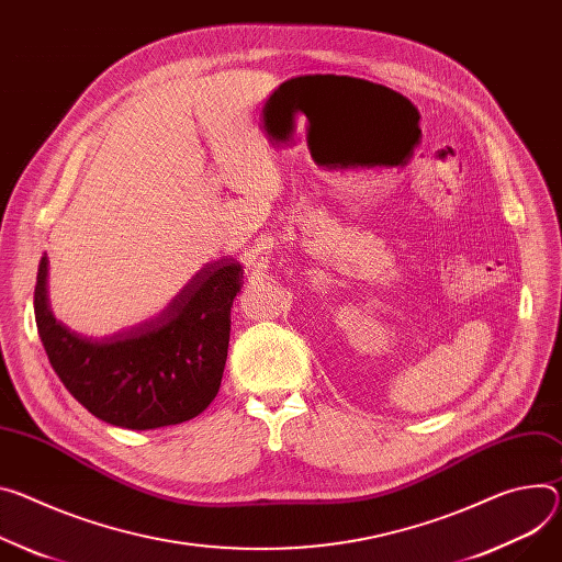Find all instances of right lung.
Segmentation results:
<instances>
[{"label": "right lung", "instance_id": "1", "mask_svg": "<svg viewBox=\"0 0 562 562\" xmlns=\"http://www.w3.org/2000/svg\"><path fill=\"white\" fill-rule=\"evenodd\" d=\"M241 267L199 271L155 321L110 338H82L48 312L46 258L37 269L35 323L48 363L87 411L112 426L151 430L201 415L217 396Z\"/></svg>", "mask_w": 562, "mask_h": 562}]
</instances>
